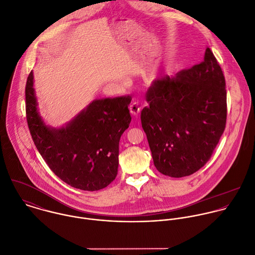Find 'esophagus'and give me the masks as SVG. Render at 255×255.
I'll return each mask as SVG.
<instances>
[{
    "label": "esophagus",
    "mask_w": 255,
    "mask_h": 255,
    "mask_svg": "<svg viewBox=\"0 0 255 255\" xmlns=\"http://www.w3.org/2000/svg\"><path fill=\"white\" fill-rule=\"evenodd\" d=\"M129 109H130L131 114L134 115V116H137L140 113V111H141V107L139 106L138 102H136V101L131 103V105L129 106Z\"/></svg>",
    "instance_id": "esophagus-1"
}]
</instances>
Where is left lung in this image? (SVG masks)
<instances>
[{"mask_svg":"<svg viewBox=\"0 0 255 255\" xmlns=\"http://www.w3.org/2000/svg\"><path fill=\"white\" fill-rule=\"evenodd\" d=\"M225 87L221 67L208 47L200 64L153 81L141 123L160 173L189 176L207 163L226 125Z\"/></svg>","mask_w":255,"mask_h":255,"instance_id":"left-lung-1","label":"left lung"}]
</instances>
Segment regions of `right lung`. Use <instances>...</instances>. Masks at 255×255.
Listing matches in <instances>:
<instances>
[{
    "mask_svg": "<svg viewBox=\"0 0 255 255\" xmlns=\"http://www.w3.org/2000/svg\"><path fill=\"white\" fill-rule=\"evenodd\" d=\"M25 95L32 139L51 170L77 189L97 191L108 186L117 176L119 141L131 122L132 98L95 100L66 127L50 129L37 111L32 71Z\"/></svg>",
    "mask_w": 255,
    "mask_h": 255,
    "instance_id": "add662e5",
    "label": "right lung"
}]
</instances>
